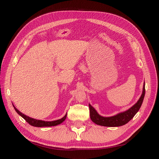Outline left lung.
I'll return each mask as SVG.
<instances>
[{
  "label": "left lung",
  "instance_id": "8db88e82",
  "mask_svg": "<svg viewBox=\"0 0 159 159\" xmlns=\"http://www.w3.org/2000/svg\"><path fill=\"white\" fill-rule=\"evenodd\" d=\"M145 94V84L143 85V93L138 102L133 106L124 112H121L111 117H102L98 113L96 110L89 104L90 118L93 123L105 127H119L127 123L130 120L133 118L135 114L138 112L143 103L144 97Z\"/></svg>",
  "mask_w": 159,
  "mask_h": 159
}]
</instances>
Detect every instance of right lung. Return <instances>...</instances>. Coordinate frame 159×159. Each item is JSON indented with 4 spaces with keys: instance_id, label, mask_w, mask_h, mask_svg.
I'll use <instances>...</instances> for the list:
<instances>
[{
    "instance_id": "1",
    "label": "right lung",
    "mask_w": 159,
    "mask_h": 159,
    "mask_svg": "<svg viewBox=\"0 0 159 159\" xmlns=\"http://www.w3.org/2000/svg\"><path fill=\"white\" fill-rule=\"evenodd\" d=\"M13 107L15 109L18 115H20V116L25 119L26 120V121L29 123L30 125L34 126V127H52V126H56L61 123L63 121H64V120L66 119L67 117V113L65 115V116L62 117L60 119L56 120V121H42V120H37L33 118H30L29 117L26 116V115L22 113L20 111H18L15 107Z\"/></svg>"
}]
</instances>
